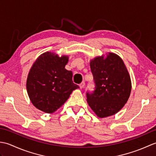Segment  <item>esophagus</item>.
<instances>
[{"label": "esophagus", "mask_w": 156, "mask_h": 156, "mask_svg": "<svg viewBox=\"0 0 156 156\" xmlns=\"http://www.w3.org/2000/svg\"><path fill=\"white\" fill-rule=\"evenodd\" d=\"M84 86H85V83H84V82H82L81 83L79 84V87H80V88H83L84 87Z\"/></svg>", "instance_id": "obj_1"}]
</instances>
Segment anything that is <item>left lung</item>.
Returning a JSON list of instances; mask_svg holds the SVG:
<instances>
[{"mask_svg":"<svg viewBox=\"0 0 156 156\" xmlns=\"http://www.w3.org/2000/svg\"><path fill=\"white\" fill-rule=\"evenodd\" d=\"M90 66L94 88L86 93L89 106L101 118L117 113L128 101L131 90V78L123 62L109 53L105 59L94 58Z\"/></svg>","mask_w":156,"mask_h":156,"instance_id":"left-lung-1","label":"left lung"}]
</instances>
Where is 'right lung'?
<instances>
[{"instance_id":"right-lung-1","label":"right lung","mask_w":156,"mask_h":156,"mask_svg":"<svg viewBox=\"0 0 156 156\" xmlns=\"http://www.w3.org/2000/svg\"><path fill=\"white\" fill-rule=\"evenodd\" d=\"M68 58L51 52L41 55L33 65L27 80L29 98L35 107L52 113L67 101L72 92L79 88L73 83L72 72L65 69Z\"/></svg>"}]
</instances>
